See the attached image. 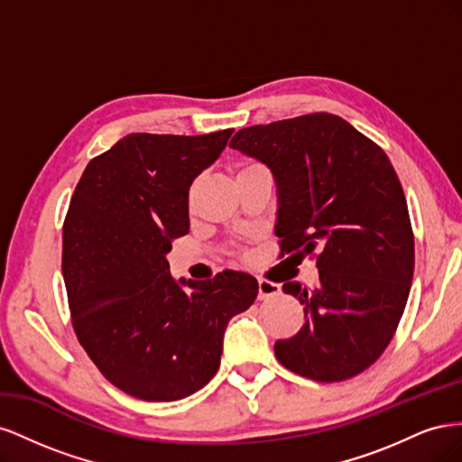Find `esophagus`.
Segmentation results:
<instances>
[{
	"label": "esophagus",
	"instance_id": "obj_1",
	"mask_svg": "<svg viewBox=\"0 0 462 462\" xmlns=\"http://www.w3.org/2000/svg\"><path fill=\"white\" fill-rule=\"evenodd\" d=\"M279 295V285L273 283V282H268V279L260 277L258 279V299L263 300V299H270V297H275Z\"/></svg>",
	"mask_w": 462,
	"mask_h": 462
}]
</instances>
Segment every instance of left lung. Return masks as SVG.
I'll list each match as a JSON object with an SVG mask.
<instances>
[{
	"label": "left lung",
	"instance_id": "obj_1",
	"mask_svg": "<svg viewBox=\"0 0 462 462\" xmlns=\"http://www.w3.org/2000/svg\"><path fill=\"white\" fill-rule=\"evenodd\" d=\"M229 146L270 167L282 256H314L319 273L316 287L283 285L304 304L306 321L275 343L277 360L326 383L365 372L393 339L414 273V235L393 165L326 111L241 129Z\"/></svg>",
	"mask_w": 462,
	"mask_h": 462
}]
</instances>
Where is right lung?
<instances>
[{"label":"right lung","mask_w":462,"mask_h":462,"mask_svg":"<svg viewBox=\"0 0 462 462\" xmlns=\"http://www.w3.org/2000/svg\"><path fill=\"white\" fill-rule=\"evenodd\" d=\"M233 129L123 136L87 165L63 223L61 270L77 339L107 382L179 401L216 375L223 333L258 295L243 272L192 282L167 253L189 233V189Z\"/></svg>","instance_id":"add662e5"}]
</instances>
